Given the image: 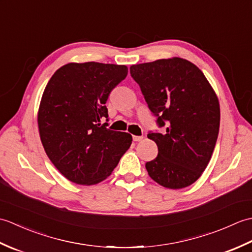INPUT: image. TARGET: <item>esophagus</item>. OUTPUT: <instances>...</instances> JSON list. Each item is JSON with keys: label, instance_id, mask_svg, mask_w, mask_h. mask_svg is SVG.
I'll return each mask as SVG.
<instances>
[{"label": "esophagus", "instance_id": "esophagus-1", "mask_svg": "<svg viewBox=\"0 0 252 252\" xmlns=\"http://www.w3.org/2000/svg\"><path fill=\"white\" fill-rule=\"evenodd\" d=\"M143 140V136H137V135H133V141L134 142H141Z\"/></svg>", "mask_w": 252, "mask_h": 252}]
</instances>
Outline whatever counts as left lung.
<instances>
[{
  "instance_id": "obj_1",
  "label": "left lung",
  "mask_w": 252,
  "mask_h": 252,
  "mask_svg": "<svg viewBox=\"0 0 252 252\" xmlns=\"http://www.w3.org/2000/svg\"><path fill=\"white\" fill-rule=\"evenodd\" d=\"M149 109L165 133H148L158 156L146 162L148 175L165 189H180L200 178L220 129V104L205 74L181 57L130 67Z\"/></svg>"
}]
</instances>
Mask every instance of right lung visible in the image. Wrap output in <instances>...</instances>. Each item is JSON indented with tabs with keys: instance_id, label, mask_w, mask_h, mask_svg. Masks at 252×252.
Here are the masks:
<instances>
[{
	"instance_id": "1",
	"label": "right lung",
	"mask_w": 252,
	"mask_h": 252,
	"mask_svg": "<svg viewBox=\"0 0 252 252\" xmlns=\"http://www.w3.org/2000/svg\"><path fill=\"white\" fill-rule=\"evenodd\" d=\"M127 67L69 63L47 82L37 111L44 151L72 183L95 185L108 178L132 144V135L107 129L106 101Z\"/></svg>"
}]
</instances>
